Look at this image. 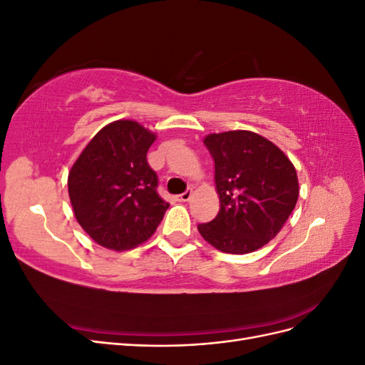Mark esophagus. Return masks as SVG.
Listing matches in <instances>:
<instances>
[{"mask_svg":"<svg viewBox=\"0 0 365 365\" xmlns=\"http://www.w3.org/2000/svg\"><path fill=\"white\" fill-rule=\"evenodd\" d=\"M192 196H193V190L190 189V190H185L184 193H181V195L178 196V200L182 201V202H187V201L192 200Z\"/></svg>","mask_w":365,"mask_h":365,"instance_id":"1","label":"esophagus"}]
</instances>
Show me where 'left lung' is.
Masks as SVG:
<instances>
[{"label":"left lung","instance_id":"1","mask_svg":"<svg viewBox=\"0 0 365 365\" xmlns=\"http://www.w3.org/2000/svg\"><path fill=\"white\" fill-rule=\"evenodd\" d=\"M204 145L215 160L219 213L200 224L201 236L228 254L252 252L277 236L298 200L289 158L251 130L210 134Z\"/></svg>","mask_w":365,"mask_h":365}]
</instances>
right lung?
Masks as SVG:
<instances>
[{
	"instance_id": "obj_1",
	"label": "right lung",
	"mask_w": 365,
	"mask_h": 365,
	"mask_svg": "<svg viewBox=\"0 0 365 365\" xmlns=\"http://www.w3.org/2000/svg\"><path fill=\"white\" fill-rule=\"evenodd\" d=\"M155 135L132 120L101 129L68 175L77 222L98 245L125 251L148 240L169 202L157 193L158 176L146 153Z\"/></svg>"
}]
</instances>
